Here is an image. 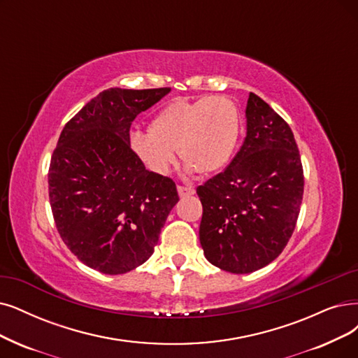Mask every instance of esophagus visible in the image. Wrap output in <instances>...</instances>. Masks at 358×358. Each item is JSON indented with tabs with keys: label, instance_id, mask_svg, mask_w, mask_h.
I'll use <instances>...</instances> for the list:
<instances>
[{
	"label": "esophagus",
	"instance_id": "1",
	"mask_svg": "<svg viewBox=\"0 0 358 358\" xmlns=\"http://www.w3.org/2000/svg\"><path fill=\"white\" fill-rule=\"evenodd\" d=\"M178 194H179L180 198L191 196V195L195 194V189L191 188V187H180V185H179V187H178Z\"/></svg>",
	"mask_w": 358,
	"mask_h": 358
}]
</instances>
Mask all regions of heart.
I'll use <instances>...</instances> for the list:
<instances>
[{"label":"heart","mask_w":358,"mask_h":358,"mask_svg":"<svg viewBox=\"0 0 358 358\" xmlns=\"http://www.w3.org/2000/svg\"><path fill=\"white\" fill-rule=\"evenodd\" d=\"M241 138V113L232 98L207 95L176 98L150 122L148 132L134 131L131 148L148 170L167 175L175 150L187 162V171L211 175L227 166Z\"/></svg>","instance_id":"b5f03b06"}]
</instances>
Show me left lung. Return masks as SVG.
Returning a JSON list of instances; mask_svg holds the SVG:
<instances>
[{"mask_svg":"<svg viewBox=\"0 0 358 358\" xmlns=\"http://www.w3.org/2000/svg\"><path fill=\"white\" fill-rule=\"evenodd\" d=\"M245 117L247 136L231 164L196 188L206 259L236 275L267 266L287 247L304 192L289 124L252 92Z\"/></svg>","mask_w":358,"mask_h":358,"instance_id":"obj_1","label":"left lung"}]
</instances>
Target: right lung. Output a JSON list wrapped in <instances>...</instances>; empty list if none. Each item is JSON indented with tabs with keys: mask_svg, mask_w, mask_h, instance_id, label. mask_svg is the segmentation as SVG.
Returning <instances> with one entry per match:
<instances>
[{
	"mask_svg": "<svg viewBox=\"0 0 358 358\" xmlns=\"http://www.w3.org/2000/svg\"><path fill=\"white\" fill-rule=\"evenodd\" d=\"M170 88L99 92L71 117L48 171L54 222L67 248L106 275L145 263L179 201L170 178L152 173L131 148V124Z\"/></svg>",
	"mask_w": 358,
	"mask_h": 358,
	"instance_id": "1",
	"label": "right lung"
}]
</instances>
